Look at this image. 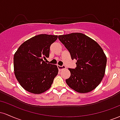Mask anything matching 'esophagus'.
Wrapping results in <instances>:
<instances>
[{"instance_id": "34e87169", "label": "esophagus", "mask_w": 120, "mask_h": 120, "mask_svg": "<svg viewBox=\"0 0 120 120\" xmlns=\"http://www.w3.org/2000/svg\"><path fill=\"white\" fill-rule=\"evenodd\" d=\"M57 68H58L59 71H61L62 69H65L66 68V67L64 65H62V66L57 65Z\"/></svg>"}]
</instances>
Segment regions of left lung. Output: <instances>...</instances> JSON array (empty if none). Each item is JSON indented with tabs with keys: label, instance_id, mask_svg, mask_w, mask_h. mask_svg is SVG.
Masks as SVG:
<instances>
[{
	"label": "left lung",
	"instance_id": "obj_1",
	"mask_svg": "<svg viewBox=\"0 0 120 120\" xmlns=\"http://www.w3.org/2000/svg\"><path fill=\"white\" fill-rule=\"evenodd\" d=\"M58 38L77 60L76 68H69L71 76L66 82L79 93L91 91L99 85L105 74L107 57L97 42L80 33L59 35Z\"/></svg>",
	"mask_w": 120,
	"mask_h": 120
}]
</instances>
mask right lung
Listing matches in <instances>:
<instances>
[{"mask_svg":"<svg viewBox=\"0 0 120 120\" xmlns=\"http://www.w3.org/2000/svg\"><path fill=\"white\" fill-rule=\"evenodd\" d=\"M57 35L39 34L23 43L14 55L16 79L25 90L39 94L49 90L58 73L56 65L45 63Z\"/></svg>","mask_w":120,"mask_h":120,"instance_id":"right-lung-1","label":"right lung"}]
</instances>
